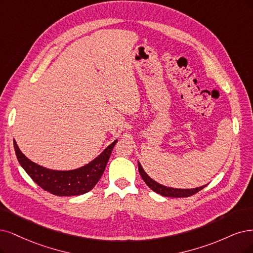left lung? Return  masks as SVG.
<instances>
[{
  "instance_id": "left-lung-1",
  "label": "left lung",
  "mask_w": 253,
  "mask_h": 253,
  "mask_svg": "<svg viewBox=\"0 0 253 253\" xmlns=\"http://www.w3.org/2000/svg\"><path fill=\"white\" fill-rule=\"evenodd\" d=\"M138 164V172L141 174L143 180L146 182V184L150 188L152 191H154L155 193L160 194L162 196H165V197H190L192 195H195L196 193H198L199 191H201L202 189H204L207 185L200 186V188H196V189H186V190H182V189H173V188H167L165 185H162L160 183H157L156 181H154L153 179H151L149 177L146 172L143 170V168L141 166V164Z\"/></svg>"
}]
</instances>
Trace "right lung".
I'll return each mask as SVG.
<instances>
[{
	"mask_svg": "<svg viewBox=\"0 0 253 253\" xmlns=\"http://www.w3.org/2000/svg\"><path fill=\"white\" fill-rule=\"evenodd\" d=\"M110 144L104 151L88 165L76 170L55 171L31 162L21 152L15 141L13 146L18 163L42 189L56 196H77L89 192L97 184L105 170L115 145Z\"/></svg>",
	"mask_w": 253,
	"mask_h": 253,
	"instance_id": "right-lung-1",
	"label": "right lung"
}]
</instances>
